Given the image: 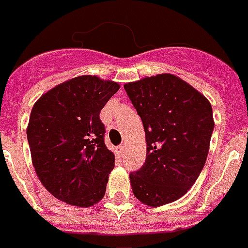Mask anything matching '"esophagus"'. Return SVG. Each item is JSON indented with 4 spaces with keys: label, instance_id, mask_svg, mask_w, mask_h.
<instances>
[{
    "label": "esophagus",
    "instance_id": "esophagus-1",
    "mask_svg": "<svg viewBox=\"0 0 248 248\" xmlns=\"http://www.w3.org/2000/svg\"><path fill=\"white\" fill-rule=\"evenodd\" d=\"M116 154L118 157H124V145H118L116 148Z\"/></svg>",
    "mask_w": 248,
    "mask_h": 248
}]
</instances>
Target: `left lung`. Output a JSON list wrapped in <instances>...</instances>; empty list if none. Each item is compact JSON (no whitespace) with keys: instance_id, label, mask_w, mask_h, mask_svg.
Listing matches in <instances>:
<instances>
[{"instance_id":"left-lung-1","label":"left lung","mask_w":248,"mask_h":248,"mask_svg":"<svg viewBox=\"0 0 248 248\" xmlns=\"http://www.w3.org/2000/svg\"><path fill=\"white\" fill-rule=\"evenodd\" d=\"M124 87L147 141L144 165L130 173L132 192L149 207L173 203L191 188L205 164L215 127L211 103L173 74Z\"/></svg>"}]
</instances>
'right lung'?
Wrapping results in <instances>:
<instances>
[{
	"instance_id": "obj_1",
	"label": "right lung",
	"mask_w": 248,
	"mask_h": 248,
	"mask_svg": "<svg viewBox=\"0 0 248 248\" xmlns=\"http://www.w3.org/2000/svg\"><path fill=\"white\" fill-rule=\"evenodd\" d=\"M120 84L80 75L58 84L32 108L27 139L43 186L61 202L91 207L105 195L114 155L104 143L100 111Z\"/></svg>"
}]
</instances>
